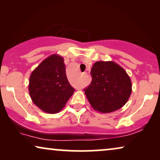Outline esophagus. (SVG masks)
<instances>
[{"label":"esophagus","instance_id":"1","mask_svg":"<svg viewBox=\"0 0 160 160\" xmlns=\"http://www.w3.org/2000/svg\"><path fill=\"white\" fill-rule=\"evenodd\" d=\"M86 75H87V73H84L82 74V76H85Z\"/></svg>","mask_w":160,"mask_h":160}]
</instances>
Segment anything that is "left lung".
I'll use <instances>...</instances> for the list:
<instances>
[{
  "label": "left lung",
  "instance_id": "1",
  "mask_svg": "<svg viewBox=\"0 0 160 160\" xmlns=\"http://www.w3.org/2000/svg\"><path fill=\"white\" fill-rule=\"evenodd\" d=\"M92 82L85 91L92 108L101 113L121 108L132 92V83L126 71L112 61H98L91 69Z\"/></svg>",
  "mask_w": 160,
  "mask_h": 160
}]
</instances>
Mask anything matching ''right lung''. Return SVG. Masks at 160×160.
Returning <instances> with one entry per match:
<instances>
[{
  "label": "right lung",
  "instance_id": "right-lung-1",
  "mask_svg": "<svg viewBox=\"0 0 160 160\" xmlns=\"http://www.w3.org/2000/svg\"><path fill=\"white\" fill-rule=\"evenodd\" d=\"M74 91L67 78L64 60L58 54L45 59L30 76V98L44 112L60 111Z\"/></svg>",
  "mask_w": 160,
  "mask_h": 160
}]
</instances>
